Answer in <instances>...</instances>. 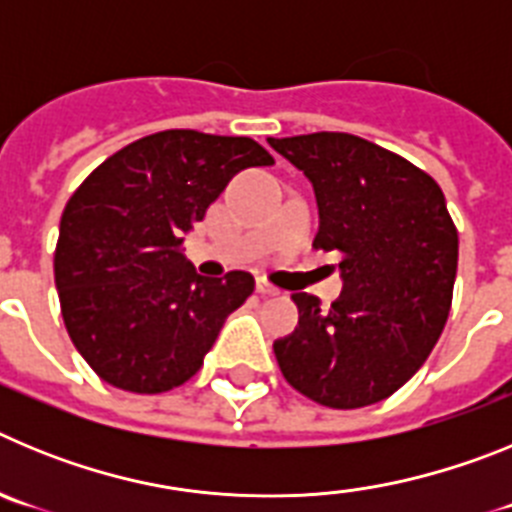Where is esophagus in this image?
Masks as SVG:
<instances>
[{
	"label": "esophagus",
	"instance_id": "34e87169",
	"mask_svg": "<svg viewBox=\"0 0 512 512\" xmlns=\"http://www.w3.org/2000/svg\"><path fill=\"white\" fill-rule=\"evenodd\" d=\"M256 292H259L261 297H274V295H279V289L277 287H271L269 282H266V279H256Z\"/></svg>",
	"mask_w": 512,
	"mask_h": 512
}]
</instances>
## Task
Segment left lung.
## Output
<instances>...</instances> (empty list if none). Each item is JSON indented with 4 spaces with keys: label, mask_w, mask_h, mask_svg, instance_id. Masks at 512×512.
I'll list each match as a JSON object with an SVG mask.
<instances>
[{
    "label": "left lung",
    "mask_w": 512,
    "mask_h": 512,
    "mask_svg": "<svg viewBox=\"0 0 512 512\" xmlns=\"http://www.w3.org/2000/svg\"><path fill=\"white\" fill-rule=\"evenodd\" d=\"M310 179L315 248L341 253L343 292L328 310L295 292L300 323L274 341L279 369L325 408L390 397L418 372L451 310L459 235L431 176L348 133L269 138Z\"/></svg>",
    "instance_id": "8db88e82"
}]
</instances>
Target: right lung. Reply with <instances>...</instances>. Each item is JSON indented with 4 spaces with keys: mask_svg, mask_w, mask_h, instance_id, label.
Masks as SVG:
<instances>
[{
    "mask_svg": "<svg viewBox=\"0 0 512 512\" xmlns=\"http://www.w3.org/2000/svg\"><path fill=\"white\" fill-rule=\"evenodd\" d=\"M271 164L251 138L164 130L117 151L76 189L53 271L71 341L104 382L156 395L200 372L253 277L197 274L184 235L238 171Z\"/></svg>",
    "mask_w": 512,
    "mask_h": 512,
    "instance_id": "right-lung-1",
    "label": "right lung"
}]
</instances>
